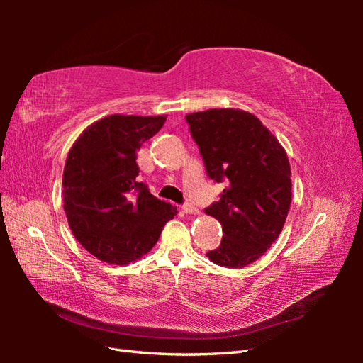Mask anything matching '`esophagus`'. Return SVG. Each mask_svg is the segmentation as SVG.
Returning a JSON list of instances; mask_svg holds the SVG:
<instances>
[{
	"label": "esophagus",
	"instance_id": "1",
	"mask_svg": "<svg viewBox=\"0 0 363 363\" xmlns=\"http://www.w3.org/2000/svg\"><path fill=\"white\" fill-rule=\"evenodd\" d=\"M182 211L186 212V213H190V215H195V213L199 212L198 207L194 206L191 203H186V204H184V206H182Z\"/></svg>",
	"mask_w": 363,
	"mask_h": 363
}]
</instances>
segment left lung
Masks as SVG:
<instances>
[{"mask_svg":"<svg viewBox=\"0 0 363 363\" xmlns=\"http://www.w3.org/2000/svg\"><path fill=\"white\" fill-rule=\"evenodd\" d=\"M207 176L225 182L206 213L223 228L213 264L243 268L279 237L291 203L290 164L277 138L252 113L209 109L186 115Z\"/></svg>","mask_w":363,"mask_h":363,"instance_id":"1","label":"left lung"}]
</instances>
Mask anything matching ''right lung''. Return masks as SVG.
<instances>
[{"label":"right lung","mask_w":363,"mask_h":363,"mask_svg":"<svg viewBox=\"0 0 363 363\" xmlns=\"http://www.w3.org/2000/svg\"><path fill=\"white\" fill-rule=\"evenodd\" d=\"M165 120L109 115L84 130L68 152L62 177L68 225L76 240L107 264L140 259L177 213L137 181V151Z\"/></svg>","instance_id":"add662e5"}]
</instances>
